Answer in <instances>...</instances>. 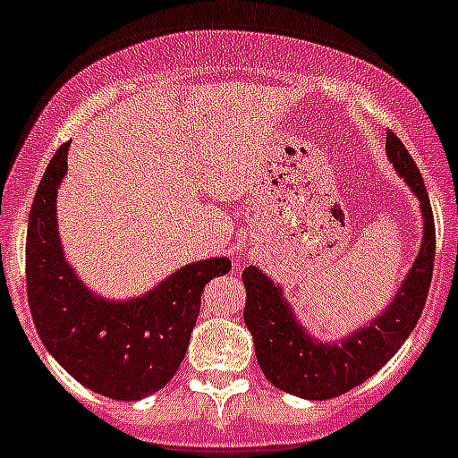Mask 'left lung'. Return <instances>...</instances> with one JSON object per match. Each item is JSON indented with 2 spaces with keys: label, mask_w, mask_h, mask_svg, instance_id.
I'll use <instances>...</instances> for the list:
<instances>
[{
  "label": "left lung",
  "mask_w": 458,
  "mask_h": 458,
  "mask_svg": "<svg viewBox=\"0 0 458 458\" xmlns=\"http://www.w3.org/2000/svg\"><path fill=\"white\" fill-rule=\"evenodd\" d=\"M386 156L407 188L419 199L421 247L401 286L382 312L337 340H321L302 324L284 288L249 265L242 272L247 288L244 324L253 337L256 359L267 382L307 401H328L366 382L410 337L424 310L436 256V225L431 199L412 156L394 134L386 137Z\"/></svg>",
  "instance_id": "left-lung-1"
}]
</instances>
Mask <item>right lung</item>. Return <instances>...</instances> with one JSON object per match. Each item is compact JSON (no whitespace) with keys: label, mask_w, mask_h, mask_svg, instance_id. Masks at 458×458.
I'll list each match as a JSON object with an SVG mask.
<instances>
[{"label":"right lung","mask_w":458,"mask_h":458,"mask_svg":"<svg viewBox=\"0 0 458 458\" xmlns=\"http://www.w3.org/2000/svg\"><path fill=\"white\" fill-rule=\"evenodd\" d=\"M69 141L55 151L27 223V298L44 347L86 389L140 401L174 377L198 321L207 282L230 270L228 256L193 260L146 293L116 301L83 284L64 256L57 188Z\"/></svg>","instance_id":"right-lung-1"}]
</instances>
